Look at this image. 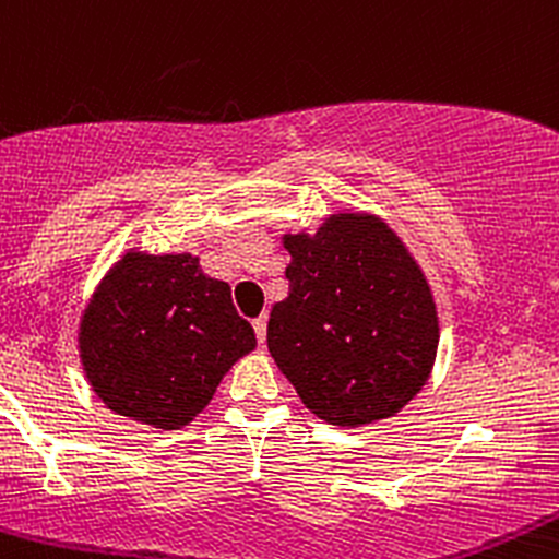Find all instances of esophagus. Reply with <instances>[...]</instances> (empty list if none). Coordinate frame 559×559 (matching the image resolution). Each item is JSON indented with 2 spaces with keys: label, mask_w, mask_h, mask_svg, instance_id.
<instances>
[{
  "label": "esophagus",
  "mask_w": 559,
  "mask_h": 559,
  "mask_svg": "<svg viewBox=\"0 0 559 559\" xmlns=\"http://www.w3.org/2000/svg\"><path fill=\"white\" fill-rule=\"evenodd\" d=\"M251 326H254L257 342H260V345H265V336H267V316L254 318V323H251Z\"/></svg>",
  "instance_id": "obj_1"
}]
</instances>
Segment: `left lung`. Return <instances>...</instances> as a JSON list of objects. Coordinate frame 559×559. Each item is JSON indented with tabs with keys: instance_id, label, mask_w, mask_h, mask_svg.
I'll return each instance as SVG.
<instances>
[{
	"instance_id": "8db88e82",
	"label": "left lung",
	"mask_w": 559,
	"mask_h": 559,
	"mask_svg": "<svg viewBox=\"0 0 559 559\" xmlns=\"http://www.w3.org/2000/svg\"><path fill=\"white\" fill-rule=\"evenodd\" d=\"M289 297L275 302L267 349L318 419L360 427L395 416L432 371L440 326L406 243L366 212L286 233Z\"/></svg>"
}]
</instances>
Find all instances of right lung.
Returning <instances> with one entry per match:
<instances>
[{
    "mask_svg": "<svg viewBox=\"0 0 559 559\" xmlns=\"http://www.w3.org/2000/svg\"><path fill=\"white\" fill-rule=\"evenodd\" d=\"M257 347L230 286L193 254L127 251L79 323L87 382L114 414L180 429L210 406L219 379Z\"/></svg>",
    "mask_w": 559,
    "mask_h": 559,
    "instance_id": "obj_1",
    "label": "right lung"
}]
</instances>
